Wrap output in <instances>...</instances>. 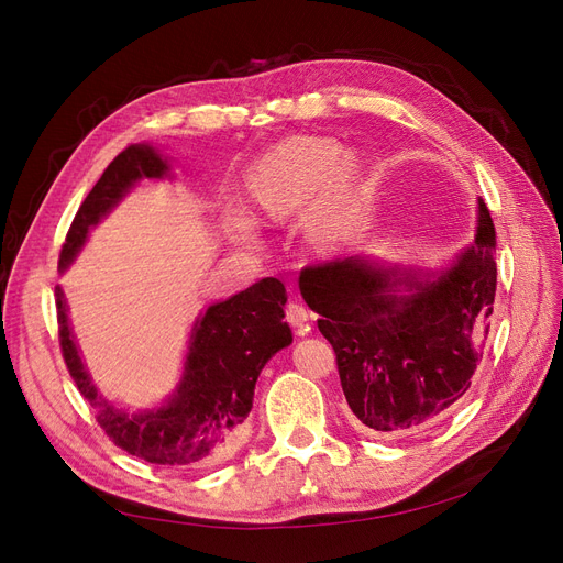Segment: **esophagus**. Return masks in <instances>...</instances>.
Returning a JSON list of instances; mask_svg holds the SVG:
<instances>
[{
	"label": "esophagus",
	"mask_w": 563,
	"mask_h": 563,
	"mask_svg": "<svg viewBox=\"0 0 563 563\" xmlns=\"http://www.w3.org/2000/svg\"><path fill=\"white\" fill-rule=\"evenodd\" d=\"M286 321L291 323V327H294L298 333H308L310 312L305 310L300 302H288V305H286Z\"/></svg>",
	"instance_id": "1"
}]
</instances>
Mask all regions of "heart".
Segmentation results:
<instances>
[{
	"mask_svg": "<svg viewBox=\"0 0 563 563\" xmlns=\"http://www.w3.org/2000/svg\"><path fill=\"white\" fill-rule=\"evenodd\" d=\"M321 191L320 196L318 192ZM308 230L323 246L345 242L356 223V166L331 141L298 139L275 152L251 178V201L263 216L284 218L316 195Z\"/></svg>",
	"mask_w": 563,
	"mask_h": 563,
	"instance_id": "obj_1",
	"label": "heart"
}]
</instances>
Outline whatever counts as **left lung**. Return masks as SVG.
I'll list each match as a JSON object with an SVG mask.
<instances>
[{
  "mask_svg": "<svg viewBox=\"0 0 563 563\" xmlns=\"http://www.w3.org/2000/svg\"><path fill=\"white\" fill-rule=\"evenodd\" d=\"M399 285L409 288L406 297L396 296ZM496 286V225L484 199L474 244L434 279L362 258L300 272V294L333 345L347 406L376 434L428 428L465 395L482 360Z\"/></svg>",
  "mask_w": 563,
  "mask_h": 563,
  "instance_id": "8db88e82",
  "label": "left lung"
}]
</instances>
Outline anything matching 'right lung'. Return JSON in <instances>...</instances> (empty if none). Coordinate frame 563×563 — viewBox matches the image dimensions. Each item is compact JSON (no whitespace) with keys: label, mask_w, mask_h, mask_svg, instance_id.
Masks as SVG:
<instances>
[{"label":"right lung","mask_w":563,"mask_h":563,"mask_svg":"<svg viewBox=\"0 0 563 563\" xmlns=\"http://www.w3.org/2000/svg\"><path fill=\"white\" fill-rule=\"evenodd\" d=\"M166 162L147 145H129L81 201L65 234L60 267H67L100 216H106L141 178H159ZM286 288L265 277L225 302H216L197 321L185 378L159 411L129 416L98 397L67 327L65 300L56 288L58 340L67 371L81 397L96 408V420L114 446L155 465H207L223 457L242 430L253 406V389L263 366L275 352L291 345V329L284 321Z\"/></svg>","instance_id":"1"}]
</instances>
